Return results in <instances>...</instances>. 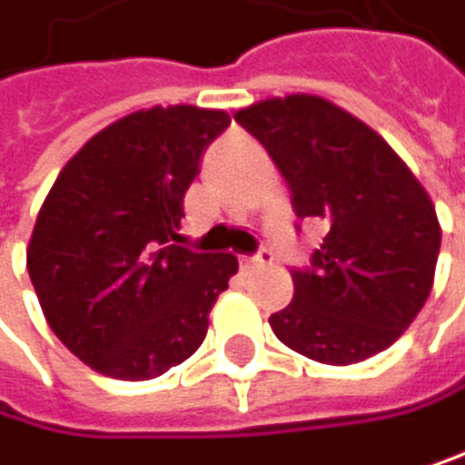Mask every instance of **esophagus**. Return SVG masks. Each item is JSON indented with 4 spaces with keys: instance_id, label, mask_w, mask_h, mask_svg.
<instances>
[{
    "instance_id": "34e87169",
    "label": "esophagus",
    "mask_w": 465,
    "mask_h": 465,
    "mask_svg": "<svg viewBox=\"0 0 465 465\" xmlns=\"http://www.w3.org/2000/svg\"><path fill=\"white\" fill-rule=\"evenodd\" d=\"M242 268H260V265H271L273 262V253L268 251V248H262V251H256V253H251V256H242Z\"/></svg>"
}]
</instances>
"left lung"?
<instances>
[{
    "label": "left lung",
    "mask_w": 465,
    "mask_h": 465,
    "mask_svg": "<svg viewBox=\"0 0 465 465\" xmlns=\"http://www.w3.org/2000/svg\"><path fill=\"white\" fill-rule=\"evenodd\" d=\"M291 186L299 220L327 234L293 268V302L268 322L322 364L387 350L420 313L440 251L435 205L390 143L316 95L260 101L234 115Z\"/></svg>",
    "instance_id": "1"
}]
</instances>
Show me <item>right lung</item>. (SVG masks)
<instances>
[{"mask_svg":"<svg viewBox=\"0 0 465 465\" xmlns=\"http://www.w3.org/2000/svg\"><path fill=\"white\" fill-rule=\"evenodd\" d=\"M231 118L154 106L106 126L61 169L27 248L53 333L95 372L146 381L203 344L234 253L180 245L183 197Z\"/></svg>","mask_w":465,"mask_h":465,"instance_id":"1","label":"right lung"}]
</instances>
